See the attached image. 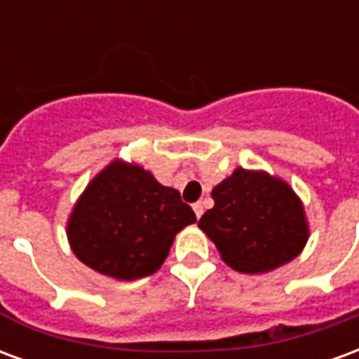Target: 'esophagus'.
<instances>
[{"label": "esophagus", "mask_w": 359, "mask_h": 359, "mask_svg": "<svg viewBox=\"0 0 359 359\" xmlns=\"http://www.w3.org/2000/svg\"><path fill=\"white\" fill-rule=\"evenodd\" d=\"M194 213H196V217H198V219L202 217V213H203V203L202 202L194 203Z\"/></svg>", "instance_id": "34e87169"}]
</instances>
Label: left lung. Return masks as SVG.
<instances>
[{
	"instance_id": "1",
	"label": "left lung",
	"mask_w": 359,
	"mask_h": 359,
	"mask_svg": "<svg viewBox=\"0 0 359 359\" xmlns=\"http://www.w3.org/2000/svg\"><path fill=\"white\" fill-rule=\"evenodd\" d=\"M215 205L198 221L226 265L265 273L292 262L308 242L300 198L285 180L264 171H236L213 188Z\"/></svg>"
}]
</instances>
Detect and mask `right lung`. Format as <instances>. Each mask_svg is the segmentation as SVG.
<instances>
[{"label": "right lung", "instance_id": "right-lung-1", "mask_svg": "<svg viewBox=\"0 0 359 359\" xmlns=\"http://www.w3.org/2000/svg\"><path fill=\"white\" fill-rule=\"evenodd\" d=\"M196 223L175 188L140 165L113 161L86 190L67 225L74 256L118 280L148 277L163 265L175 234Z\"/></svg>", "mask_w": 359, "mask_h": 359}]
</instances>
